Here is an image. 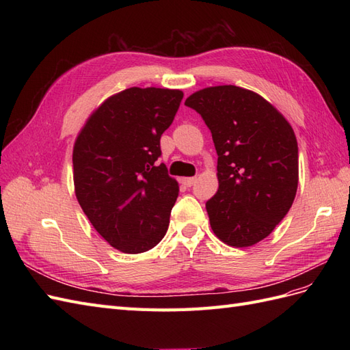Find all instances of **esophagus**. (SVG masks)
Instances as JSON below:
<instances>
[{
    "label": "esophagus",
    "instance_id": "esophagus-1",
    "mask_svg": "<svg viewBox=\"0 0 350 350\" xmlns=\"http://www.w3.org/2000/svg\"><path fill=\"white\" fill-rule=\"evenodd\" d=\"M197 181V178L196 176H193V178H183V184L184 185H187V187H191V185H194V183Z\"/></svg>",
    "mask_w": 350,
    "mask_h": 350
}]
</instances>
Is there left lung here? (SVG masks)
I'll return each instance as SVG.
<instances>
[{
    "label": "left lung",
    "instance_id": "left-lung-1",
    "mask_svg": "<svg viewBox=\"0 0 350 350\" xmlns=\"http://www.w3.org/2000/svg\"><path fill=\"white\" fill-rule=\"evenodd\" d=\"M213 137L219 189L207 203L215 235L235 248L267 238L298 189V143L284 116L256 92L206 88L187 98Z\"/></svg>",
    "mask_w": 350,
    "mask_h": 350
}]
</instances>
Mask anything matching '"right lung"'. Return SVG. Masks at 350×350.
<instances>
[{
    "label": "right lung",
    "instance_id": "obj_1",
    "mask_svg": "<svg viewBox=\"0 0 350 350\" xmlns=\"http://www.w3.org/2000/svg\"><path fill=\"white\" fill-rule=\"evenodd\" d=\"M183 98L181 90L125 89L89 116L74 143L79 204L99 235L125 254L152 250L167 230L179 187L156 161Z\"/></svg>",
    "mask_w": 350,
    "mask_h": 350
}]
</instances>
